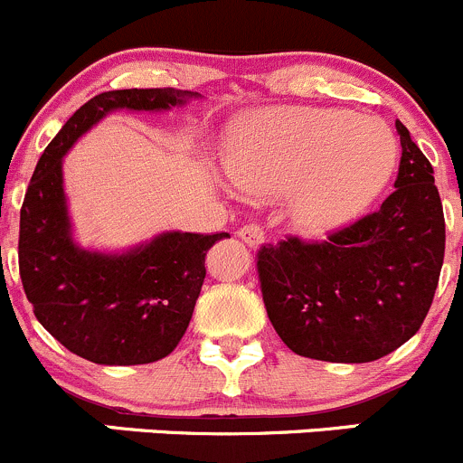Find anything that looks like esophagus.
I'll list each match as a JSON object with an SVG mask.
<instances>
[{
    "instance_id": "34e87169",
    "label": "esophagus",
    "mask_w": 463,
    "mask_h": 463,
    "mask_svg": "<svg viewBox=\"0 0 463 463\" xmlns=\"http://www.w3.org/2000/svg\"><path fill=\"white\" fill-rule=\"evenodd\" d=\"M237 237H240L244 244H249L250 249H258V246L264 244V231H261L258 223H246L244 228L237 231Z\"/></svg>"
}]
</instances>
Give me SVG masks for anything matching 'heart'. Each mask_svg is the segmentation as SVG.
I'll return each mask as SVG.
<instances>
[{
    "label": "heart",
    "mask_w": 463,
    "mask_h": 463,
    "mask_svg": "<svg viewBox=\"0 0 463 463\" xmlns=\"http://www.w3.org/2000/svg\"><path fill=\"white\" fill-rule=\"evenodd\" d=\"M396 141L374 116L320 107H264L237 120L226 175L240 193L287 190V213L305 232L343 226L390 181Z\"/></svg>",
    "instance_id": "b5f03b06"
}]
</instances>
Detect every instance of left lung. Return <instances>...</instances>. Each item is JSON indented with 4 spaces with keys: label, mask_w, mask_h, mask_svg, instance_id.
Here are the masks:
<instances>
[{
    "label": "left lung",
    "mask_w": 463,
    "mask_h": 463,
    "mask_svg": "<svg viewBox=\"0 0 463 463\" xmlns=\"http://www.w3.org/2000/svg\"><path fill=\"white\" fill-rule=\"evenodd\" d=\"M394 193L376 213L307 244L261 246L266 314L282 343L305 358L372 363L408 343L430 311L446 250L434 170L408 128Z\"/></svg>",
    "instance_id": "1"
}]
</instances>
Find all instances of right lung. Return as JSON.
Masks as SVG:
<instances>
[{"mask_svg": "<svg viewBox=\"0 0 463 463\" xmlns=\"http://www.w3.org/2000/svg\"><path fill=\"white\" fill-rule=\"evenodd\" d=\"M197 91L118 89L93 96L37 161L20 214V275L40 325L98 365H143L172 354L193 318L205 253L231 237L165 231L125 250L85 249L73 237L62 161L111 111H170Z\"/></svg>", "mask_w": 463, "mask_h": 463, "instance_id": "1", "label": "right lung"}]
</instances>
